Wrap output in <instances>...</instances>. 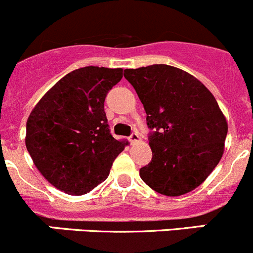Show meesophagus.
<instances>
[{"label":"esophagus","mask_w":253,"mask_h":253,"mask_svg":"<svg viewBox=\"0 0 253 253\" xmlns=\"http://www.w3.org/2000/svg\"><path fill=\"white\" fill-rule=\"evenodd\" d=\"M128 140L131 141L132 143H137V142H140V141H141V137H140V134H138L137 132H133V133H132L131 136L128 137Z\"/></svg>","instance_id":"obj_1"}]
</instances>
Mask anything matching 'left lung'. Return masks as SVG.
I'll return each mask as SVG.
<instances>
[{
  "label": "left lung",
  "instance_id": "left-lung-1",
  "mask_svg": "<svg viewBox=\"0 0 253 253\" xmlns=\"http://www.w3.org/2000/svg\"><path fill=\"white\" fill-rule=\"evenodd\" d=\"M124 76L146 111L152 160L143 182L165 196L191 192L210 176L225 150L227 121L207 87L169 65L127 68Z\"/></svg>",
  "mask_w": 253,
  "mask_h": 253
}]
</instances>
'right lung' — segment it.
Returning a JSON list of instances; mask_svg holds the SVG:
<instances>
[{
	"mask_svg": "<svg viewBox=\"0 0 253 253\" xmlns=\"http://www.w3.org/2000/svg\"><path fill=\"white\" fill-rule=\"evenodd\" d=\"M121 79L122 68L75 70L48 89L28 116V153L42 176L65 193L81 196L103 182L127 145L110 133L103 105Z\"/></svg>",
	"mask_w": 253,
	"mask_h": 253,
	"instance_id": "1",
	"label": "right lung"
}]
</instances>
